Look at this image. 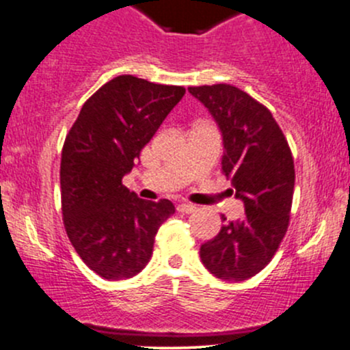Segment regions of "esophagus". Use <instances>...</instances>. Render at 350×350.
Masks as SVG:
<instances>
[{
	"mask_svg": "<svg viewBox=\"0 0 350 350\" xmlns=\"http://www.w3.org/2000/svg\"><path fill=\"white\" fill-rule=\"evenodd\" d=\"M178 211H181V213H193V211H196V206L191 203H181L178 204Z\"/></svg>",
	"mask_w": 350,
	"mask_h": 350,
	"instance_id": "1",
	"label": "esophagus"
}]
</instances>
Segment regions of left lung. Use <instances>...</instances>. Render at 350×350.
<instances>
[{"mask_svg": "<svg viewBox=\"0 0 350 350\" xmlns=\"http://www.w3.org/2000/svg\"><path fill=\"white\" fill-rule=\"evenodd\" d=\"M210 111L224 140L221 171L245 215L225 221L200 249L201 262L224 281H245L269 264L289 224L295 164L271 111L230 84L188 88Z\"/></svg>", "mask_w": 350, "mask_h": 350, "instance_id": "left-lung-1", "label": "left lung"}]
</instances>
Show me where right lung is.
Listing matches in <instances>:
<instances>
[{
	"instance_id": "obj_1",
	"label": "right lung",
	"mask_w": 350,
	"mask_h": 350,
	"mask_svg": "<svg viewBox=\"0 0 350 350\" xmlns=\"http://www.w3.org/2000/svg\"><path fill=\"white\" fill-rule=\"evenodd\" d=\"M181 86L118 76L81 108L66 137L61 198L70 243L91 271L109 281L139 274L159 227L176 211L169 200L146 201L122 185L171 109Z\"/></svg>"
}]
</instances>
